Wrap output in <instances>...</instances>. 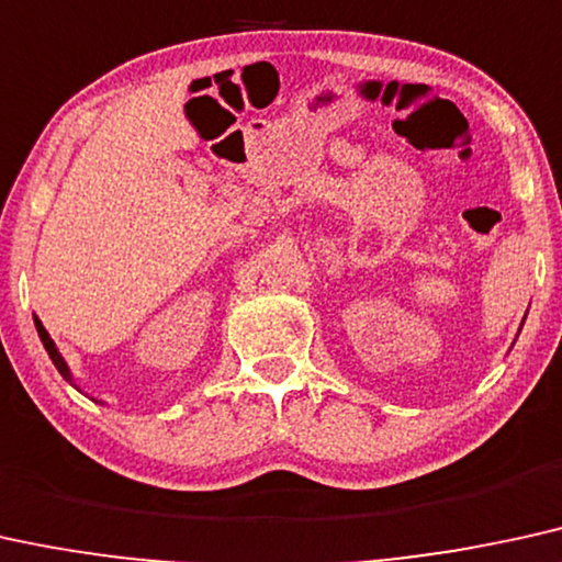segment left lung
<instances>
[{
	"label": "left lung",
	"instance_id": "1",
	"mask_svg": "<svg viewBox=\"0 0 562 562\" xmlns=\"http://www.w3.org/2000/svg\"><path fill=\"white\" fill-rule=\"evenodd\" d=\"M521 326H524V322H521ZM518 331H521V329H518Z\"/></svg>",
	"mask_w": 562,
	"mask_h": 562
}]
</instances>
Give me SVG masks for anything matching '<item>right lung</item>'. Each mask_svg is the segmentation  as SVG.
I'll use <instances>...</instances> for the list:
<instances>
[{"label": "right lung", "mask_w": 562, "mask_h": 562, "mask_svg": "<svg viewBox=\"0 0 562 562\" xmlns=\"http://www.w3.org/2000/svg\"><path fill=\"white\" fill-rule=\"evenodd\" d=\"M33 322H35V329H38V337H41V342H44V347H46V352H48V358H52V363L56 366V371L61 373V379L67 381V383H72V386L77 389V392H82L80 386H77L75 383V375H72V371H69V366H67V360L61 358V352H59V347H56V342L52 339V334H48L46 329H44V324H41V318L38 316H33ZM85 394V392H82ZM92 402L95 404H105L103 400H95V396H90Z\"/></svg>", "instance_id": "add662e5"}]
</instances>
